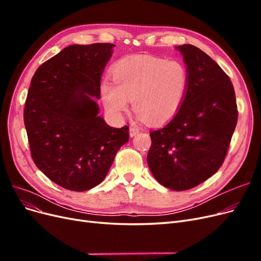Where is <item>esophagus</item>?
<instances>
[{
    "instance_id": "34e87169",
    "label": "esophagus",
    "mask_w": 261,
    "mask_h": 261,
    "mask_svg": "<svg viewBox=\"0 0 261 261\" xmlns=\"http://www.w3.org/2000/svg\"><path fill=\"white\" fill-rule=\"evenodd\" d=\"M137 134H139V129H138V128L134 127V126H132V127H129V136H130V137L136 136Z\"/></svg>"
}]
</instances>
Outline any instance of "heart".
Listing matches in <instances>:
<instances>
[{"label":"heart","mask_w":261,"mask_h":261,"mask_svg":"<svg viewBox=\"0 0 261 261\" xmlns=\"http://www.w3.org/2000/svg\"><path fill=\"white\" fill-rule=\"evenodd\" d=\"M113 81L101 85L102 102L110 113L121 117L133 101L138 120L159 125L170 121L183 105L189 74L177 60L136 55L116 63Z\"/></svg>","instance_id":"obj_1"}]
</instances>
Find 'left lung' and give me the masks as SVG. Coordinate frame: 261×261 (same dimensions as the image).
Instances as JSON below:
<instances>
[{
    "label": "left lung",
    "instance_id": "1",
    "mask_svg": "<svg viewBox=\"0 0 261 261\" xmlns=\"http://www.w3.org/2000/svg\"><path fill=\"white\" fill-rule=\"evenodd\" d=\"M188 69L183 105L163 127L150 132L148 167L159 183L187 191L220 169L238 123L235 92L228 76L208 54L177 45Z\"/></svg>",
    "mask_w": 261,
    "mask_h": 261
}]
</instances>
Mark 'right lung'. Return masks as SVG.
<instances>
[{
	"label": "right lung",
	"instance_id": "add662e5",
	"mask_svg": "<svg viewBox=\"0 0 261 261\" xmlns=\"http://www.w3.org/2000/svg\"><path fill=\"white\" fill-rule=\"evenodd\" d=\"M114 44H73L44 62L31 80L23 111L31 156L55 184L84 192L99 185L128 126L99 116L101 76Z\"/></svg>",
	"mask_w": 261,
	"mask_h": 261
}]
</instances>
